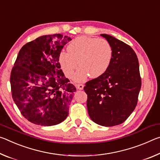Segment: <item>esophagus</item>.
I'll list each match as a JSON object with an SVG mask.
<instances>
[{"mask_svg":"<svg viewBox=\"0 0 160 160\" xmlns=\"http://www.w3.org/2000/svg\"><path fill=\"white\" fill-rule=\"evenodd\" d=\"M76 86H77V88L78 90H82L83 88V85L82 84V83H78V84H76Z\"/></svg>","mask_w":160,"mask_h":160,"instance_id":"obj_1","label":"esophagus"}]
</instances>
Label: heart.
Listing matches in <instances>:
<instances>
[{
  "instance_id": "1",
  "label": "heart",
  "mask_w": 160,
  "mask_h": 160,
  "mask_svg": "<svg viewBox=\"0 0 160 160\" xmlns=\"http://www.w3.org/2000/svg\"><path fill=\"white\" fill-rule=\"evenodd\" d=\"M67 52H60L59 64L68 78L74 77L78 64L80 68L75 77L78 82L88 76L100 77L108 69L112 58L111 44L103 38L78 37L67 46Z\"/></svg>"
}]
</instances>
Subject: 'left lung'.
I'll use <instances>...</instances> for the list:
<instances>
[{"instance_id": "obj_1", "label": "left lung", "mask_w": 160, "mask_h": 160, "mask_svg": "<svg viewBox=\"0 0 160 160\" xmlns=\"http://www.w3.org/2000/svg\"><path fill=\"white\" fill-rule=\"evenodd\" d=\"M101 35L112 47V61L103 75L86 83L83 90L91 119L111 127L122 123L134 111L142 82L139 62L131 47L112 36Z\"/></svg>"}]
</instances>
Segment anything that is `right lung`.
Wrapping results in <instances>:
<instances>
[{"instance_id": "obj_1", "label": "right lung", "mask_w": 160, "mask_h": 160, "mask_svg": "<svg viewBox=\"0 0 160 160\" xmlns=\"http://www.w3.org/2000/svg\"><path fill=\"white\" fill-rule=\"evenodd\" d=\"M71 40L61 34L43 35L23 45L18 54L10 78L12 97L34 124L51 126L68 116L76 88L60 69L58 58Z\"/></svg>"}]
</instances>
